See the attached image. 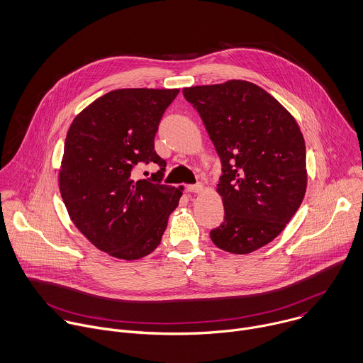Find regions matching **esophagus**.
Listing matches in <instances>:
<instances>
[{"instance_id": "34e87169", "label": "esophagus", "mask_w": 363, "mask_h": 363, "mask_svg": "<svg viewBox=\"0 0 363 363\" xmlns=\"http://www.w3.org/2000/svg\"><path fill=\"white\" fill-rule=\"evenodd\" d=\"M186 189L190 193H201L204 190V186L201 183H197V184H189V186H186Z\"/></svg>"}]
</instances>
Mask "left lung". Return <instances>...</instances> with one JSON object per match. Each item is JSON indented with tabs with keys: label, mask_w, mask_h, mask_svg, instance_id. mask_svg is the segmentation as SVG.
I'll return each instance as SVG.
<instances>
[{
	"label": "left lung",
	"mask_w": 363,
	"mask_h": 363,
	"mask_svg": "<svg viewBox=\"0 0 363 363\" xmlns=\"http://www.w3.org/2000/svg\"><path fill=\"white\" fill-rule=\"evenodd\" d=\"M183 94L223 166L216 190L225 222L210 232L211 242L229 253H252L277 238L303 201V134L291 113L250 82L186 87Z\"/></svg>",
	"instance_id": "obj_1"
}]
</instances>
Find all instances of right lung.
<instances>
[{"instance_id":"right-lung-1","label":"right lung","mask_w":363,"mask_h":363,"mask_svg":"<svg viewBox=\"0 0 363 363\" xmlns=\"http://www.w3.org/2000/svg\"><path fill=\"white\" fill-rule=\"evenodd\" d=\"M179 89H120L72 120L58 173L71 222L101 252L123 260L150 255L184 187L162 184L166 162L155 150L164 110ZM138 162L162 166L152 181H134Z\"/></svg>"}]
</instances>
